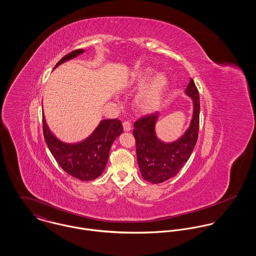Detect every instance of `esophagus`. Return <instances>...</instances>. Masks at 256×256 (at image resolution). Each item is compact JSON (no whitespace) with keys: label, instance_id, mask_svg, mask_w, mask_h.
I'll return each mask as SVG.
<instances>
[{"label":"esophagus","instance_id":"esophagus-1","mask_svg":"<svg viewBox=\"0 0 256 256\" xmlns=\"http://www.w3.org/2000/svg\"><path fill=\"white\" fill-rule=\"evenodd\" d=\"M123 129H124V131H126V132L130 131V130L132 129L131 123H130L129 121H124V122H123Z\"/></svg>","mask_w":256,"mask_h":256}]
</instances>
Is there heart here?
Instances as JSON below:
<instances>
[{"label":"heart","mask_w":256,"mask_h":256,"mask_svg":"<svg viewBox=\"0 0 256 256\" xmlns=\"http://www.w3.org/2000/svg\"><path fill=\"white\" fill-rule=\"evenodd\" d=\"M152 76V71L146 70L139 74L133 80V84L140 86L145 84ZM168 86V78L162 74H158L150 82L146 88L139 94L137 104L140 110L144 111H152L162 102L164 90Z\"/></svg>","instance_id":"1"}]
</instances>
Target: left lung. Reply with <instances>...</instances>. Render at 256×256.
Listing matches in <instances>:
<instances>
[{
  "instance_id": "1",
  "label": "left lung",
  "mask_w": 256,
  "mask_h": 256,
  "mask_svg": "<svg viewBox=\"0 0 256 256\" xmlns=\"http://www.w3.org/2000/svg\"><path fill=\"white\" fill-rule=\"evenodd\" d=\"M185 94L192 98L193 115L189 128L180 139L164 143L156 135L158 112L138 119L134 123L133 135L136 154L143 178L150 183H162L176 176L188 160L196 145L199 132L200 100L198 90L191 78Z\"/></svg>"
}]
</instances>
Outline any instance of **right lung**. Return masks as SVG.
Returning <instances> with one entry per match:
<instances>
[{"label":"right lung","mask_w":256,"mask_h":256,"mask_svg":"<svg viewBox=\"0 0 256 256\" xmlns=\"http://www.w3.org/2000/svg\"><path fill=\"white\" fill-rule=\"evenodd\" d=\"M82 53H84V49L70 52L56 64L54 69ZM42 124L45 142L59 166L70 176L86 182L94 180L104 172L111 145L123 132L120 120L106 119L100 121L86 140L76 144H67L57 139L49 130L44 115Z\"/></svg>","instance_id":"obj_1"}]
</instances>
